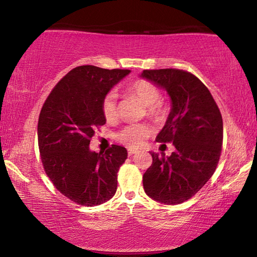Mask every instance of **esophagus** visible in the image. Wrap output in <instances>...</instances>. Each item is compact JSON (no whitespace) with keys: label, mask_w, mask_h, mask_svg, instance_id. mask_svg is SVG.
I'll return each instance as SVG.
<instances>
[{"label":"esophagus","mask_w":257,"mask_h":257,"mask_svg":"<svg viewBox=\"0 0 257 257\" xmlns=\"http://www.w3.org/2000/svg\"><path fill=\"white\" fill-rule=\"evenodd\" d=\"M135 153H137V150H135V149H132V147H129V149H128V154H129V155H133V154H135Z\"/></svg>","instance_id":"obj_1"}]
</instances>
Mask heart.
I'll use <instances>...</instances> for the list:
<instances>
[{
    "mask_svg": "<svg viewBox=\"0 0 257 257\" xmlns=\"http://www.w3.org/2000/svg\"><path fill=\"white\" fill-rule=\"evenodd\" d=\"M128 90L145 104L152 118L163 119L167 115L168 108L164 102L160 99L161 93L158 87L151 81L137 79L128 86ZM101 110L106 121H113L118 116V94L114 90L107 92L102 98ZM153 129L145 123H132L124 125L115 135V139L121 144L129 147H141L145 144Z\"/></svg>",
    "mask_w": 257,
    "mask_h": 257,
    "instance_id": "b5f03b06",
    "label": "heart"
}]
</instances>
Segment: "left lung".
Instances as JSON below:
<instances>
[{
	"label": "left lung",
	"instance_id": "8db88e82",
	"mask_svg": "<svg viewBox=\"0 0 257 257\" xmlns=\"http://www.w3.org/2000/svg\"><path fill=\"white\" fill-rule=\"evenodd\" d=\"M142 77L170 95L171 112L156 141L176 147L169 158L151 154L153 162L143 186L151 198L176 205L193 197L214 173L222 151V116L210 90L193 73L170 68L144 70Z\"/></svg>",
	"mask_w": 257,
	"mask_h": 257
}]
</instances>
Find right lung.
<instances>
[{"label":"right lung","mask_w":257,"mask_h":257,"mask_svg":"<svg viewBox=\"0 0 257 257\" xmlns=\"http://www.w3.org/2000/svg\"><path fill=\"white\" fill-rule=\"evenodd\" d=\"M128 69L80 66L51 90L38 118L37 136L44 171L61 194L82 206L113 197L127 150L112 145L104 153L89 150L95 130L105 123L102 98Z\"/></svg>","instance_id":"1"}]
</instances>
